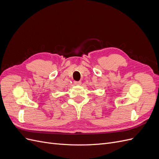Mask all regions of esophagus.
<instances>
[{
    "label": "esophagus",
    "mask_w": 159,
    "mask_h": 159,
    "mask_svg": "<svg viewBox=\"0 0 159 159\" xmlns=\"http://www.w3.org/2000/svg\"><path fill=\"white\" fill-rule=\"evenodd\" d=\"M81 81H74V84L76 85H81Z\"/></svg>",
    "instance_id": "obj_1"
}]
</instances>
